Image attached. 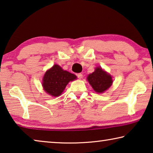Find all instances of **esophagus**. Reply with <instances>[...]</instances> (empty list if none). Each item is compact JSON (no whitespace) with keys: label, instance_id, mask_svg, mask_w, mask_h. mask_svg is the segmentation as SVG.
Masks as SVG:
<instances>
[{"label":"esophagus","instance_id":"1","mask_svg":"<svg viewBox=\"0 0 153 153\" xmlns=\"http://www.w3.org/2000/svg\"><path fill=\"white\" fill-rule=\"evenodd\" d=\"M76 76H77V77H78V78H79V79H81L82 78V74L81 73L76 74Z\"/></svg>","mask_w":153,"mask_h":153}]
</instances>
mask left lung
<instances>
[{
  "instance_id": "left-lung-1",
  "label": "left lung",
  "mask_w": 153,
  "mask_h": 153,
  "mask_svg": "<svg viewBox=\"0 0 153 153\" xmlns=\"http://www.w3.org/2000/svg\"><path fill=\"white\" fill-rule=\"evenodd\" d=\"M87 79L94 91L98 94L106 91L113 82L111 75L107 73L100 66L96 68L95 71L89 74Z\"/></svg>"
}]
</instances>
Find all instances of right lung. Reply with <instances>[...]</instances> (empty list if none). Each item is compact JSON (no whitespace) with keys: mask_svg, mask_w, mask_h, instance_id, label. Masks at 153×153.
Returning a JSON list of instances; mask_svg holds the SVG:
<instances>
[{"mask_svg":"<svg viewBox=\"0 0 153 153\" xmlns=\"http://www.w3.org/2000/svg\"><path fill=\"white\" fill-rule=\"evenodd\" d=\"M76 79V75L64 71L59 65L55 64L45 72L42 78V85L46 93L57 97L62 94L70 81Z\"/></svg>","mask_w":153,"mask_h":153,"instance_id":"obj_1","label":"right lung"}]
</instances>
